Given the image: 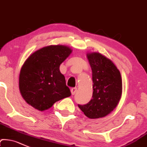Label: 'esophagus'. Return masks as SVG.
Listing matches in <instances>:
<instances>
[{
  "instance_id": "34e87169",
  "label": "esophagus",
  "mask_w": 147,
  "mask_h": 147,
  "mask_svg": "<svg viewBox=\"0 0 147 147\" xmlns=\"http://www.w3.org/2000/svg\"><path fill=\"white\" fill-rule=\"evenodd\" d=\"M77 91V88H72L71 89V94H75V93Z\"/></svg>"
}]
</instances>
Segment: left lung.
<instances>
[{
    "label": "left lung",
    "instance_id": "obj_1",
    "mask_svg": "<svg viewBox=\"0 0 147 147\" xmlns=\"http://www.w3.org/2000/svg\"><path fill=\"white\" fill-rule=\"evenodd\" d=\"M87 57L92 72V99L78 107L88 118H103L113 111L121 99V73L111 59L100 53H87Z\"/></svg>",
    "mask_w": 147,
    "mask_h": 147
}]
</instances>
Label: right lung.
<instances>
[{"mask_svg": "<svg viewBox=\"0 0 147 147\" xmlns=\"http://www.w3.org/2000/svg\"><path fill=\"white\" fill-rule=\"evenodd\" d=\"M71 53V49L66 45H48L26 59L20 70L19 88L26 103L42 111L71 96L59 66Z\"/></svg>", "mask_w": 147, "mask_h": 147, "instance_id": "obj_1", "label": "right lung"}]
</instances>
